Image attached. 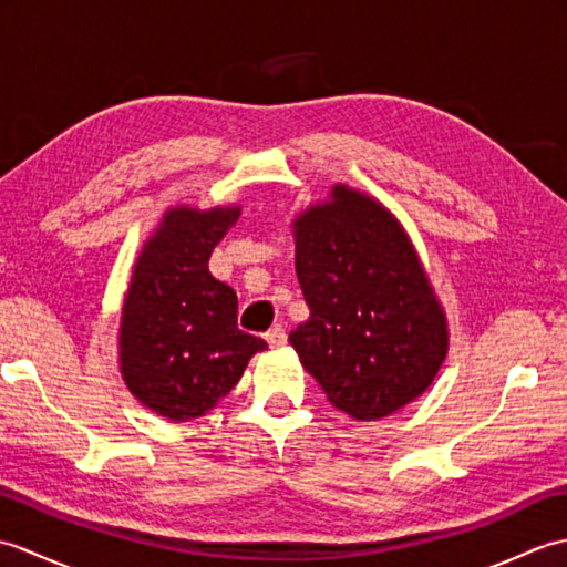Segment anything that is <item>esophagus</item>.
I'll return each mask as SVG.
<instances>
[{"label": "esophagus", "mask_w": 567, "mask_h": 567, "mask_svg": "<svg viewBox=\"0 0 567 567\" xmlns=\"http://www.w3.org/2000/svg\"><path fill=\"white\" fill-rule=\"evenodd\" d=\"M265 341H268L272 348L275 346H282L287 341V333H285V327L282 323H275V327L265 333Z\"/></svg>", "instance_id": "esophagus-1"}]
</instances>
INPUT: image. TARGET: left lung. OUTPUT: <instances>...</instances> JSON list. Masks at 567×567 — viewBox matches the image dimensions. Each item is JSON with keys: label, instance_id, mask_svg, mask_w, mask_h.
Listing matches in <instances>:
<instances>
[{"label": "left lung", "instance_id": "left-lung-1", "mask_svg": "<svg viewBox=\"0 0 567 567\" xmlns=\"http://www.w3.org/2000/svg\"><path fill=\"white\" fill-rule=\"evenodd\" d=\"M331 197L295 221V265L311 315L290 343L331 404L375 421L429 388L449 331L394 216L343 185Z\"/></svg>", "mask_w": 567, "mask_h": 567}]
</instances>
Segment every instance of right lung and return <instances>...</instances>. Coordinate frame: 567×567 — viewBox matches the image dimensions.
<instances>
[{"label": "right lung", "instance_id": "right-lung-1", "mask_svg": "<svg viewBox=\"0 0 567 567\" xmlns=\"http://www.w3.org/2000/svg\"><path fill=\"white\" fill-rule=\"evenodd\" d=\"M238 209H171L138 256L122 317V372L151 412L189 421L221 400L268 343L238 329V297L209 258Z\"/></svg>", "mask_w": 567, "mask_h": 567}]
</instances>
